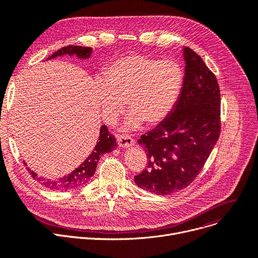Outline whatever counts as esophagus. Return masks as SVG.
<instances>
[{
    "label": "esophagus",
    "mask_w": 258,
    "mask_h": 258,
    "mask_svg": "<svg viewBox=\"0 0 258 258\" xmlns=\"http://www.w3.org/2000/svg\"><path fill=\"white\" fill-rule=\"evenodd\" d=\"M117 142H118V145L122 148L130 147V146L134 145V143H135L134 139L131 136H128V135H125V134H118L117 135Z\"/></svg>",
    "instance_id": "34e87169"
}]
</instances>
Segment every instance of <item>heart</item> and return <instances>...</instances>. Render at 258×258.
Segmentation results:
<instances>
[{"instance_id": "b5f03b06", "label": "heart", "mask_w": 258, "mask_h": 258, "mask_svg": "<svg viewBox=\"0 0 258 258\" xmlns=\"http://www.w3.org/2000/svg\"><path fill=\"white\" fill-rule=\"evenodd\" d=\"M183 85V73L172 60H160L133 54L114 60L103 76L95 80V94L103 119L114 123L124 112L125 102L132 112L130 128L144 121L156 125L171 112Z\"/></svg>"}]
</instances>
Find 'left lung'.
<instances>
[{"label": "left lung", "instance_id": "left-lung-1", "mask_svg": "<svg viewBox=\"0 0 258 258\" xmlns=\"http://www.w3.org/2000/svg\"><path fill=\"white\" fill-rule=\"evenodd\" d=\"M185 76L179 100L170 114L138 143L146 167L134 179L156 195L167 196L190 185L204 167L221 135V91L204 60L184 48Z\"/></svg>", "mask_w": 258, "mask_h": 258}]
</instances>
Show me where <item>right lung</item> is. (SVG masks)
<instances>
[{"label":"right lung","instance_id":"1","mask_svg":"<svg viewBox=\"0 0 258 258\" xmlns=\"http://www.w3.org/2000/svg\"><path fill=\"white\" fill-rule=\"evenodd\" d=\"M91 52H92V48L90 47L70 45L67 47H62L56 52H54L47 59L54 58L56 56H61L63 54H69V55L76 54L79 58H87L90 56ZM116 145H117L116 139L113 136V134L108 132L106 125H102L100 127L99 137L96 142V145L94 147V150L91 152V154L86 159L84 163L79 167H77L75 170H73L71 173L64 175V177L58 180L51 181V180L39 178L29 168L27 169H28V171L30 172V174L32 175V178L34 180H36L39 184H42L44 187L51 189V190H56V191L70 190V189H74L87 184L93 177L95 170H96L98 160L100 159L101 155L112 152L113 150H115ZM26 163H24V165Z\"/></svg>","mask_w":258,"mask_h":258}]
</instances>
